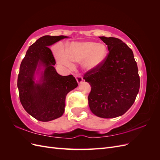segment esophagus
Segmentation results:
<instances>
[{
  "mask_svg": "<svg viewBox=\"0 0 160 160\" xmlns=\"http://www.w3.org/2000/svg\"><path fill=\"white\" fill-rule=\"evenodd\" d=\"M75 78H76V80H77V83H78L79 84H80V83H81L82 82H83V77H82L81 76H80V75H76V77H75Z\"/></svg>",
  "mask_w": 160,
  "mask_h": 160,
  "instance_id": "1",
  "label": "esophagus"
}]
</instances>
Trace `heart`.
Returning <instances> with one entry per match:
<instances>
[{"label":"heart","mask_w":160,"mask_h":160,"mask_svg":"<svg viewBox=\"0 0 160 160\" xmlns=\"http://www.w3.org/2000/svg\"><path fill=\"white\" fill-rule=\"evenodd\" d=\"M58 62L68 67L72 66V62H81L83 69L92 71L103 64L108 55L105 45L93 41L72 42L66 51L60 50L56 52Z\"/></svg>","instance_id":"heart-1"}]
</instances>
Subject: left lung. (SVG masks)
<instances>
[{
	"mask_svg": "<svg viewBox=\"0 0 160 160\" xmlns=\"http://www.w3.org/2000/svg\"><path fill=\"white\" fill-rule=\"evenodd\" d=\"M99 38L108 45V57L99 68L87 72L83 79L91 87L88 101L92 113L114 118L126 112L136 98L140 86L138 65L132 50L122 40Z\"/></svg>",
	"mask_w": 160,
	"mask_h": 160,
	"instance_id": "1",
	"label": "left lung"
}]
</instances>
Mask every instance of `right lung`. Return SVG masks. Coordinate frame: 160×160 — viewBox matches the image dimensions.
<instances>
[{"label": "right lung", "mask_w": 160, "mask_h": 160, "mask_svg": "<svg viewBox=\"0 0 160 160\" xmlns=\"http://www.w3.org/2000/svg\"><path fill=\"white\" fill-rule=\"evenodd\" d=\"M67 36L45 35L28 48L22 59L17 80L19 98L24 109L41 122L59 118L65 111L67 94L78 84L72 75L57 73L56 62L49 46ZM40 79L36 80V75Z\"/></svg>", "instance_id": "right-lung-1"}]
</instances>
